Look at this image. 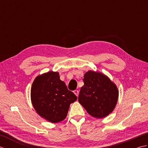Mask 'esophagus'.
I'll list each match as a JSON object with an SVG mask.
<instances>
[{
	"instance_id": "esophagus-1",
	"label": "esophagus",
	"mask_w": 148,
	"mask_h": 148,
	"mask_svg": "<svg viewBox=\"0 0 148 148\" xmlns=\"http://www.w3.org/2000/svg\"><path fill=\"white\" fill-rule=\"evenodd\" d=\"M74 93L75 95H76L77 97H78V95H79V90H74Z\"/></svg>"
}]
</instances>
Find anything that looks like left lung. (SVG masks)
Listing matches in <instances>:
<instances>
[{"label":"left lung","instance_id":"8db88e82","mask_svg":"<svg viewBox=\"0 0 148 148\" xmlns=\"http://www.w3.org/2000/svg\"><path fill=\"white\" fill-rule=\"evenodd\" d=\"M78 101L95 118L108 116L118 102L119 91L116 84L102 72L88 71L84 75Z\"/></svg>","mask_w":148,"mask_h":148}]
</instances>
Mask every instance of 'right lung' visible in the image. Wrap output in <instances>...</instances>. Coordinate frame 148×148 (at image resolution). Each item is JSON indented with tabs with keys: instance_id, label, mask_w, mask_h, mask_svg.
I'll use <instances>...</instances> for the list:
<instances>
[{
	"instance_id": "add662e5",
	"label": "right lung",
	"mask_w": 148,
	"mask_h": 148,
	"mask_svg": "<svg viewBox=\"0 0 148 148\" xmlns=\"http://www.w3.org/2000/svg\"><path fill=\"white\" fill-rule=\"evenodd\" d=\"M30 97L37 114L53 123L65 119L71 103L77 100L75 94L60 79L58 72L53 71L35 78L31 88Z\"/></svg>"
}]
</instances>
